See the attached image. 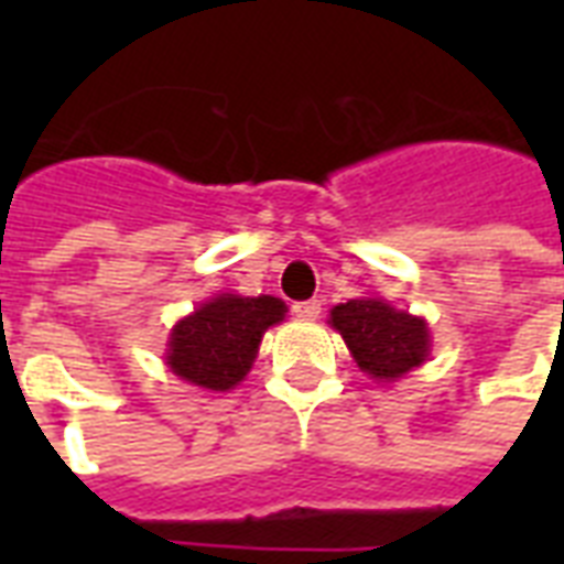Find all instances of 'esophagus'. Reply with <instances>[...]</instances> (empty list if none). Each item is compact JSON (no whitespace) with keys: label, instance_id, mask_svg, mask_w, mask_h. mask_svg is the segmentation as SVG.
I'll return each mask as SVG.
<instances>
[{"label":"esophagus","instance_id":"34e87169","mask_svg":"<svg viewBox=\"0 0 564 564\" xmlns=\"http://www.w3.org/2000/svg\"><path fill=\"white\" fill-rule=\"evenodd\" d=\"M292 313L299 318H318L322 301H299V304H292Z\"/></svg>","mask_w":564,"mask_h":564}]
</instances>
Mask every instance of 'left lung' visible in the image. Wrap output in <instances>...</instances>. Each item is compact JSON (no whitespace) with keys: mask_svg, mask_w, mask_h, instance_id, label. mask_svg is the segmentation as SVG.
Segmentation results:
<instances>
[{"mask_svg":"<svg viewBox=\"0 0 564 564\" xmlns=\"http://www.w3.org/2000/svg\"><path fill=\"white\" fill-rule=\"evenodd\" d=\"M330 327L343 334L348 351L375 380H398L419 369L430 354L427 322L394 310L383 299H351L330 310Z\"/></svg>","mask_w":564,"mask_h":564,"instance_id":"8db88e82","label":"left lung"}]
</instances>
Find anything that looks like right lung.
I'll return each instance as SVG.
<instances>
[{
    "label": "right lung",
    "instance_id": "obj_1",
    "mask_svg": "<svg viewBox=\"0 0 564 564\" xmlns=\"http://www.w3.org/2000/svg\"><path fill=\"white\" fill-rule=\"evenodd\" d=\"M283 316L286 304L281 299L221 292L172 327L166 366L187 383L228 392L251 371L260 339Z\"/></svg>",
    "mask_w": 564,
    "mask_h": 564
}]
</instances>
